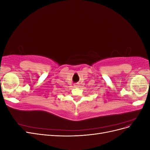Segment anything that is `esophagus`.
<instances>
[{"label":"esophagus","instance_id":"34e87169","mask_svg":"<svg viewBox=\"0 0 150 150\" xmlns=\"http://www.w3.org/2000/svg\"><path fill=\"white\" fill-rule=\"evenodd\" d=\"M74 86L75 88H79V84L77 83V84H75L74 85Z\"/></svg>","mask_w":150,"mask_h":150}]
</instances>
